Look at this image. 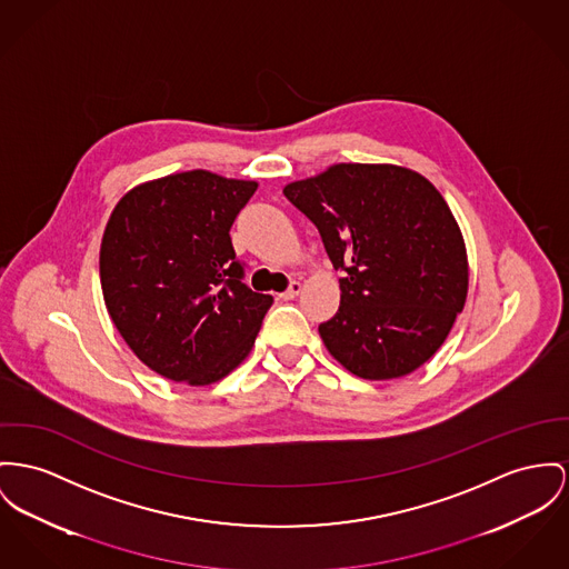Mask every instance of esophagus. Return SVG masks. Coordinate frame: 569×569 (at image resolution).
Returning a JSON list of instances; mask_svg holds the SVG:
<instances>
[{
	"label": "esophagus",
	"instance_id": "34e87169",
	"mask_svg": "<svg viewBox=\"0 0 569 569\" xmlns=\"http://www.w3.org/2000/svg\"><path fill=\"white\" fill-rule=\"evenodd\" d=\"M300 291H302V282L293 280V282L289 284V289H287L284 293H280V298H282V300H293V298L300 296Z\"/></svg>",
	"mask_w": 569,
	"mask_h": 569
}]
</instances>
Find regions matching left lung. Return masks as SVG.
I'll use <instances>...</instances> for the list:
<instances>
[{
  "label": "left lung",
  "instance_id": "left-lung-1",
  "mask_svg": "<svg viewBox=\"0 0 569 569\" xmlns=\"http://www.w3.org/2000/svg\"><path fill=\"white\" fill-rule=\"evenodd\" d=\"M282 191L342 271L341 306L319 326L328 351L362 379L417 371L468 293L466 243L442 193L390 163H337Z\"/></svg>",
  "mask_w": 569,
  "mask_h": 569
}]
</instances>
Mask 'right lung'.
Masks as SVG:
<instances>
[{
    "label": "right lung",
    "instance_id": "1",
    "mask_svg": "<svg viewBox=\"0 0 569 569\" xmlns=\"http://www.w3.org/2000/svg\"><path fill=\"white\" fill-rule=\"evenodd\" d=\"M257 188L190 170L118 200L99 254L103 300L154 373L207 386L250 353L273 298L241 282L228 232Z\"/></svg>",
    "mask_w": 569,
    "mask_h": 569
}]
</instances>
